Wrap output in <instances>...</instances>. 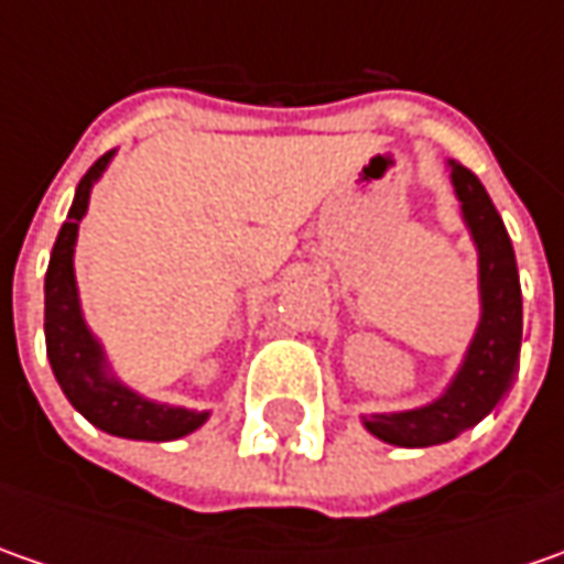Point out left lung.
I'll return each instance as SVG.
<instances>
[{
    "label": "left lung",
    "instance_id": "1",
    "mask_svg": "<svg viewBox=\"0 0 564 564\" xmlns=\"http://www.w3.org/2000/svg\"><path fill=\"white\" fill-rule=\"evenodd\" d=\"M448 178L462 204L467 235L477 248V289L480 323L467 345L465 358L443 392L421 408L364 414L360 423L377 440L399 448H426L462 436L477 426L509 392L521 358V282L502 216L489 200L480 178L448 160Z\"/></svg>",
    "mask_w": 564,
    "mask_h": 564
}]
</instances>
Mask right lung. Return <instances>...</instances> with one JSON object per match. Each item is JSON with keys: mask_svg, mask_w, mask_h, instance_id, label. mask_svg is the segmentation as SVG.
Returning <instances> with one entry per match:
<instances>
[{"mask_svg": "<svg viewBox=\"0 0 564 564\" xmlns=\"http://www.w3.org/2000/svg\"><path fill=\"white\" fill-rule=\"evenodd\" d=\"M116 156L106 153L87 169L75 191V200L68 209L65 226L58 228V238L53 245L50 270H46V358L53 367L55 382L62 386L65 399L72 401L77 414L99 426L109 436L121 440H141V443H172L187 433L200 430L209 421V411H194L182 404H165L153 401L124 386L112 364L106 358L102 341L94 336V329L84 319L80 292L75 279V245L77 226L87 216L90 191L102 178Z\"/></svg>", "mask_w": 564, "mask_h": 564, "instance_id": "add662e5", "label": "right lung"}]
</instances>
